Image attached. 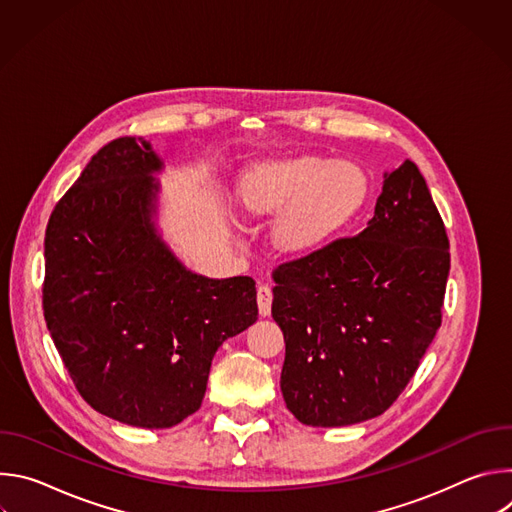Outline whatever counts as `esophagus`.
Returning <instances> with one entry per match:
<instances>
[{
	"mask_svg": "<svg viewBox=\"0 0 512 512\" xmlns=\"http://www.w3.org/2000/svg\"><path fill=\"white\" fill-rule=\"evenodd\" d=\"M271 287L269 285H259L257 287V306H259V316H269L271 314Z\"/></svg>",
	"mask_w": 512,
	"mask_h": 512,
	"instance_id": "34e87169",
	"label": "esophagus"
}]
</instances>
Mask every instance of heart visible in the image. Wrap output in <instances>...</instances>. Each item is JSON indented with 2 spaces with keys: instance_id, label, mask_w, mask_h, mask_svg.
I'll list each match as a JSON object with an SVG mask.
<instances>
[{
  "instance_id": "heart-1",
  "label": "heart",
  "mask_w": 512,
  "mask_h": 512,
  "mask_svg": "<svg viewBox=\"0 0 512 512\" xmlns=\"http://www.w3.org/2000/svg\"><path fill=\"white\" fill-rule=\"evenodd\" d=\"M369 180L350 160L289 156L255 164L237 198L251 214H273V239L285 253L308 255L338 237L362 210Z\"/></svg>"
}]
</instances>
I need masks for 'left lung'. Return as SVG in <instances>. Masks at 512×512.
Here are the masks:
<instances>
[{
	"instance_id": "left-lung-1",
	"label": "left lung",
	"mask_w": 512,
	"mask_h": 512,
	"mask_svg": "<svg viewBox=\"0 0 512 512\" xmlns=\"http://www.w3.org/2000/svg\"><path fill=\"white\" fill-rule=\"evenodd\" d=\"M448 249L425 178L405 160L385 172L367 229L273 271L279 383L298 421L352 425L393 405L442 324Z\"/></svg>"
}]
</instances>
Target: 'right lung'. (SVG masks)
Wrapping results in <instances>:
<instances>
[{"label": "right lung", "instance_id": "obj_1", "mask_svg": "<svg viewBox=\"0 0 512 512\" xmlns=\"http://www.w3.org/2000/svg\"><path fill=\"white\" fill-rule=\"evenodd\" d=\"M162 170L150 141L113 139L44 239V318L72 383L95 411L148 429L198 411L214 352L259 314L251 277L198 275L162 239Z\"/></svg>", "mask_w": 512, "mask_h": 512}]
</instances>
